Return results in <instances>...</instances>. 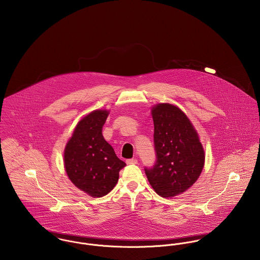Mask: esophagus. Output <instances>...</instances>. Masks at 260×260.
<instances>
[{
	"label": "esophagus",
	"instance_id": "1",
	"mask_svg": "<svg viewBox=\"0 0 260 260\" xmlns=\"http://www.w3.org/2000/svg\"><path fill=\"white\" fill-rule=\"evenodd\" d=\"M137 159H134V158H132V159H127L126 160V163L127 164H137Z\"/></svg>",
	"mask_w": 260,
	"mask_h": 260
}]
</instances>
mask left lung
I'll use <instances>...</instances> for the list:
<instances>
[{
  "label": "left lung",
  "instance_id": "obj_1",
  "mask_svg": "<svg viewBox=\"0 0 260 260\" xmlns=\"http://www.w3.org/2000/svg\"><path fill=\"white\" fill-rule=\"evenodd\" d=\"M152 117L156 161L144 170L158 195L172 197L198 179L204 166V150L197 132L178 107L158 104Z\"/></svg>",
  "mask_w": 260,
  "mask_h": 260
}]
</instances>
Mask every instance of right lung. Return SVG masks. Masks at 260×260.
Here are the masks:
<instances>
[{"instance_id":"add662e5","label":"right lung","mask_w":260,"mask_h":260,"mask_svg":"<svg viewBox=\"0 0 260 260\" xmlns=\"http://www.w3.org/2000/svg\"><path fill=\"white\" fill-rule=\"evenodd\" d=\"M108 114L106 110H96L84 117L64 152L70 180L93 197L108 194L119 179L120 170L126 166L102 135Z\"/></svg>"}]
</instances>
